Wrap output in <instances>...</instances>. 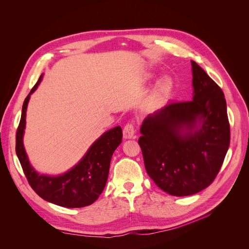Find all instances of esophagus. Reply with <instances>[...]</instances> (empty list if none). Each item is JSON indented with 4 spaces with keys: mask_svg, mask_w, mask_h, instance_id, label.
<instances>
[{
    "mask_svg": "<svg viewBox=\"0 0 249 249\" xmlns=\"http://www.w3.org/2000/svg\"><path fill=\"white\" fill-rule=\"evenodd\" d=\"M135 134V129L133 124H127L123 129V137L124 139H132Z\"/></svg>",
    "mask_w": 249,
    "mask_h": 249,
    "instance_id": "1",
    "label": "esophagus"
}]
</instances>
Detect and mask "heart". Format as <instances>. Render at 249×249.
Returning a JSON list of instances; mask_svg holds the SVG:
<instances>
[{
  "label": "heart",
  "mask_w": 249,
  "mask_h": 249,
  "mask_svg": "<svg viewBox=\"0 0 249 249\" xmlns=\"http://www.w3.org/2000/svg\"><path fill=\"white\" fill-rule=\"evenodd\" d=\"M170 89H171V80L168 77H164L160 79L154 89L153 99L158 101L165 98L169 94Z\"/></svg>",
  "instance_id": "obj_1"
}]
</instances>
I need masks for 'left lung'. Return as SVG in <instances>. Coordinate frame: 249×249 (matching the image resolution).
<instances>
[{"mask_svg":"<svg viewBox=\"0 0 249 249\" xmlns=\"http://www.w3.org/2000/svg\"><path fill=\"white\" fill-rule=\"evenodd\" d=\"M193 98L148 115L139 145L154 182L173 196L207 188L219 173L230 146L227 102L221 88L194 61Z\"/></svg>","mask_w":249,"mask_h":249,"instance_id":"obj_1","label":"left lung"}]
</instances>
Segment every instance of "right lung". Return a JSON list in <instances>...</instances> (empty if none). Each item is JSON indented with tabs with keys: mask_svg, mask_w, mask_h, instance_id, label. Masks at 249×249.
I'll return each instance as SVG.
<instances>
[{
	"mask_svg": "<svg viewBox=\"0 0 249 249\" xmlns=\"http://www.w3.org/2000/svg\"><path fill=\"white\" fill-rule=\"evenodd\" d=\"M43 75L24 99L16 136V153L31 188L42 199L66 208H82L92 204L103 191L108 178L110 160L122 142V129L116 126L103 133L89 147L82 160L60 175L39 174L29 162L23 146L25 117L30 95L41 83Z\"/></svg>",
	"mask_w": 249,
	"mask_h": 249,
	"instance_id": "right-lung-1",
	"label": "right lung"
}]
</instances>
